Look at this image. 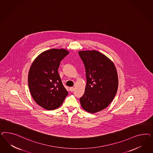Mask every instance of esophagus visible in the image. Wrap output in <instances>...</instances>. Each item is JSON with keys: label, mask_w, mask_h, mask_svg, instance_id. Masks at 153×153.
Masks as SVG:
<instances>
[{"label": "esophagus", "mask_w": 153, "mask_h": 153, "mask_svg": "<svg viewBox=\"0 0 153 153\" xmlns=\"http://www.w3.org/2000/svg\"><path fill=\"white\" fill-rule=\"evenodd\" d=\"M70 91H71V92H73L74 91V88H73V87H71L70 88Z\"/></svg>", "instance_id": "obj_1"}]
</instances>
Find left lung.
Listing matches in <instances>:
<instances>
[{
	"label": "left lung",
	"mask_w": 153,
	"mask_h": 153,
	"mask_svg": "<svg viewBox=\"0 0 153 153\" xmlns=\"http://www.w3.org/2000/svg\"><path fill=\"white\" fill-rule=\"evenodd\" d=\"M85 67L86 85L79 99L84 110L95 113L106 108L111 102L118 86L115 65L107 56L97 51H79Z\"/></svg>",
	"instance_id": "1"
}]
</instances>
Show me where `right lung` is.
Here are the masks:
<instances>
[{
	"mask_svg": "<svg viewBox=\"0 0 153 153\" xmlns=\"http://www.w3.org/2000/svg\"><path fill=\"white\" fill-rule=\"evenodd\" d=\"M69 54L64 49L44 51L33 60L28 75V84L33 100L46 110L60 107L68 95L63 86L58 68L60 61Z\"/></svg>",
	"mask_w": 153,
	"mask_h": 153,
	"instance_id": "add662e5",
	"label": "right lung"
}]
</instances>
